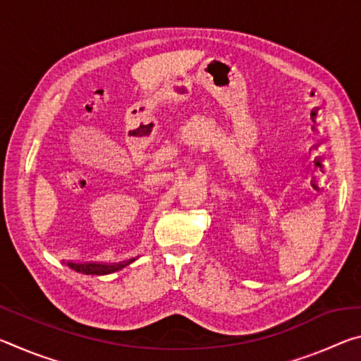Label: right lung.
I'll list each match as a JSON object with an SVG mask.
<instances>
[{
    "label": "right lung",
    "mask_w": 361,
    "mask_h": 361,
    "mask_svg": "<svg viewBox=\"0 0 361 361\" xmlns=\"http://www.w3.org/2000/svg\"><path fill=\"white\" fill-rule=\"evenodd\" d=\"M138 258V256H137ZM137 258L127 259V261H121V262H97V261H90V262H73V261H63L65 266H68L71 271L84 274V276H108V274L118 272L121 269H124L126 266L132 264Z\"/></svg>",
    "instance_id": "obj_1"
}]
</instances>
